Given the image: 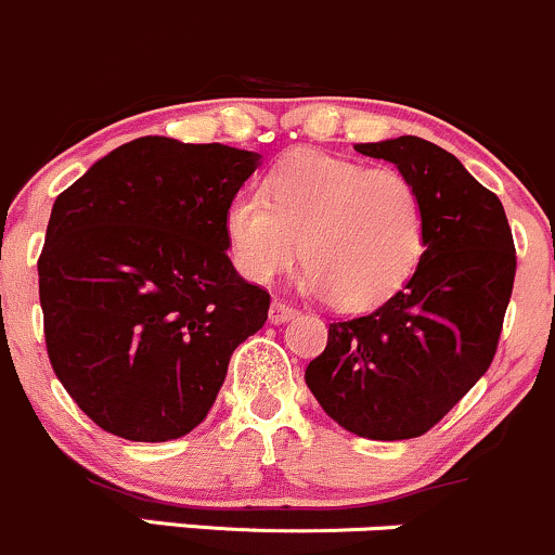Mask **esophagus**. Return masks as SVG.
I'll use <instances>...</instances> for the list:
<instances>
[{
	"mask_svg": "<svg viewBox=\"0 0 555 555\" xmlns=\"http://www.w3.org/2000/svg\"><path fill=\"white\" fill-rule=\"evenodd\" d=\"M294 314H296V307H291L288 301L275 299L270 304V320H272V323H285V320H291Z\"/></svg>",
	"mask_w": 555,
	"mask_h": 555,
	"instance_id": "34e87169",
	"label": "esophagus"
}]
</instances>
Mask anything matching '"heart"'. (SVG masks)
Wrapping results in <instances>:
<instances>
[{"mask_svg": "<svg viewBox=\"0 0 555 555\" xmlns=\"http://www.w3.org/2000/svg\"><path fill=\"white\" fill-rule=\"evenodd\" d=\"M222 228L237 272L251 283L275 280L304 251L307 294L371 309L418 270L428 217L418 184L399 169L299 151L272 166L264 193L237 190Z\"/></svg>", "mask_w": 555, "mask_h": 555, "instance_id": "1", "label": "heart"}]
</instances>
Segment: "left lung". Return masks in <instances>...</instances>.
Segmentation results:
<instances>
[{
  "mask_svg": "<svg viewBox=\"0 0 555 555\" xmlns=\"http://www.w3.org/2000/svg\"><path fill=\"white\" fill-rule=\"evenodd\" d=\"M418 184L428 217L413 278L365 318L331 323L304 380L338 426L397 442L437 426L490 367L516 278L503 204L421 137L362 142Z\"/></svg>",
  "mask_w": 555,
  "mask_h": 555,
  "instance_id": "8db88e82",
  "label": "left lung"
}]
</instances>
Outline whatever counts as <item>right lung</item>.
I'll return each mask as SVG.
<instances>
[{
	"mask_svg": "<svg viewBox=\"0 0 555 555\" xmlns=\"http://www.w3.org/2000/svg\"><path fill=\"white\" fill-rule=\"evenodd\" d=\"M259 153L140 137L57 195L39 256L52 371L105 431L169 442L211 410L270 294L232 267L224 206Z\"/></svg>",
	"mask_w": 555,
	"mask_h": 555,
	"instance_id": "add662e5",
	"label": "right lung"
}]
</instances>
